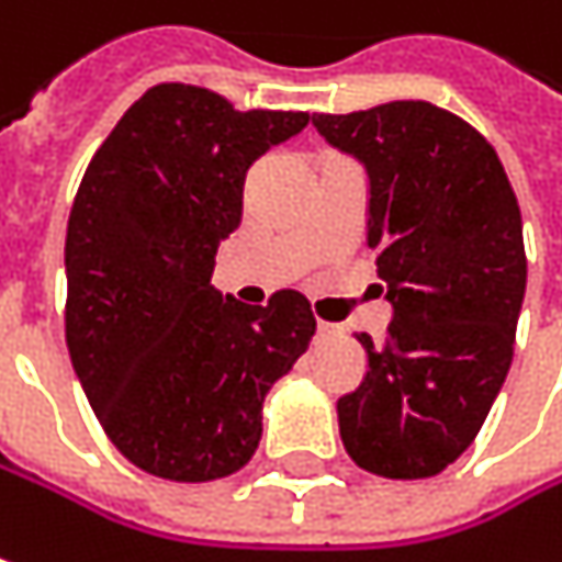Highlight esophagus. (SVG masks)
<instances>
[{
    "instance_id": "esophagus-1",
    "label": "esophagus",
    "mask_w": 562,
    "mask_h": 562,
    "mask_svg": "<svg viewBox=\"0 0 562 562\" xmlns=\"http://www.w3.org/2000/svg\"><path fill=\"white\" fill-rule=\"evenodd\" d=\"M341 333H345L341 326L326 323V319H319V326H316V336H319V339H333V336H341Z\"/></svg>"
}]
</instances>
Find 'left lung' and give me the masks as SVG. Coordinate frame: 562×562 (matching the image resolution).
<instances>
[{
  "label": "left lung",
  "mask_w": 562,
  "mask_h": 562,
  "mask_svg": "<svg viewBox=\"0 0 562 562\" xmlns=\"http://www.w3.org/2000/svg\"><path fill=\"white\" fill-rule=\"evenodd\" d=\"M313 124L368 169V246L393 303L383 345L358 333L368 374L339 400L341 445L378 476H435L473 445L512 364L528 281L518 198L490 140L438 104Z\"/></svg>",
  "instance_id": "left-lung-1"
}]
</instances>
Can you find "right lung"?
Instances as JSON below:
<instances>
[{
    "label": "right lung",
    "instance_id": "1",
    "mask_svg": "<svg viewBox=\"0 0 562 562\" xmlns=\"http://www.w3.org/2000/svg\"><path fill=\"white\" fill-rule=\"evenodd\" d=\"M306 121L159 82L79 181L66 348L111 445L153 476L207 483L252 461L265 393L316 333L301 291L246 306L211 284L217 246L243 221L249 166Z\"/></svg>",
    "mask_w": 562,
    "mask_h": 562
}]
</instances>
